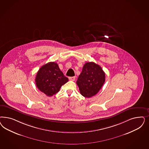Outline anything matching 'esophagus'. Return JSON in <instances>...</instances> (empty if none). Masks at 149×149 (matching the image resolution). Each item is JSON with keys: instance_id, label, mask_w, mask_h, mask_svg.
I'll return each mask as SVG.
<instances>
[{"instance_id": "34e87169", "label": "esophagus", "mask_w": 149, "mask_h": 149, "mask_svg": "<svg viewBox=\"0 0 149 149\" xmlns=\"http://www.w3.org/2000/svg\"><path fill=\"white\" fill-rule=\"evenodd\" d=\"M75 77H69V79L70 81H74L75 80Z\"/></svg>"}]
</instances>
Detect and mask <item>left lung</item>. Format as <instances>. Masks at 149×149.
I'll return each instance as SVG.
<instances>
[{"label": "left lung", "mask_w": 149, "mask_h": 149, "mask_svg": "<svg viewBox=\"0 0 149 149\" xmlns=\"http://www.w3.org/2000/svg\"><path fill=\"white\" fill-rule=\"evenodd\" d=\"M105 81V73L99 65L86 63L78 78L77 86L81 94L86 97L96 95Z\"/></svg>", "instance_id": "obj_1"}]
</instances>
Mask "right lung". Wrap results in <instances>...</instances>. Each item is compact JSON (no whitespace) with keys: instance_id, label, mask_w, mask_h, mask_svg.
Masks as SVG:
<instances>
[{"instance_id":"obj_1","label":"right lung","mask_w":149,"mask_h":149,"mask_svg":"<svg viewBox=\"0 0 149 149\" xmlns=\"http://www.w3.org/2000/svg\"><path fill=\"white\" fill-rule=\"evenodd\" d=\"M35 81L40 91L47 96H52L59 91L68 79L61 71L57 63L50 62L39 68Z\"/></svg>"}]
</instances>
